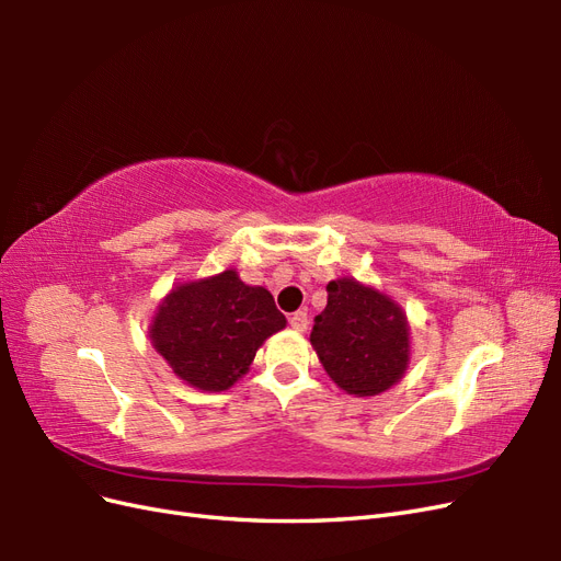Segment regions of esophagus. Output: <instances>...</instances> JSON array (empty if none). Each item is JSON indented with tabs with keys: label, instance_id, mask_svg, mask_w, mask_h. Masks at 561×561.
Listing matches in <instances>:
<instances>
[{
	"label": "esophagus",
	"instance_id": "1",
	"mask_svg": "<svg viewBox=\"0 0 561 561\" xmlns=\"http://www.w3.org/2000/svg\"><path fill=\"white\" fill-rule=\"evenodd\" d=\"M290 328H293L295 332H307V328H309V316H307V311H297V313H293V318H290Z\"/></svg>",
	"mask_w": 561,
	"mask_h": 561
}]
</instances>
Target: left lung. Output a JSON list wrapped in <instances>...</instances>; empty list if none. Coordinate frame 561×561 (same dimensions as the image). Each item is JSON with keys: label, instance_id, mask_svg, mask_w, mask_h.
<instances>
[{"label": "left lung", "instance_id": "8db88e82", "mask_svg": "<svg viewBox=\"0 0 561 561\" xmlns=\"http://www.w3.org/2000/svg\"><path fill=\"white\" fill-rule=\"evenodd\" d=\"M311 346L330 379L355 398L379 396L410 365V325L400 304L355 278L328 285Z\"/></svg>", "mask_w": 561, "mask_h": 561}]
</instances>
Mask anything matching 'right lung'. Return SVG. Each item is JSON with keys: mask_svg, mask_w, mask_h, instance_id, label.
I'll return each instance as SVG.
<instances>
[{"mask_svg": "<svg viewBox=\"0 0 561 561\" xmlns=\"http://www.w3.org/2000/svg\"><path fill=\"white\" fill-rule=\"evenodd\" d=\"M285 322L266 287L245 285L227 268L173 287L157 307L149 339L175 377L219 393L245 375L254 353Z\"/></svg>", "mask_w": 561, "mask_h": 561, "instance_id": "right-lung-1", "label": "right lung"}]
</instances>
